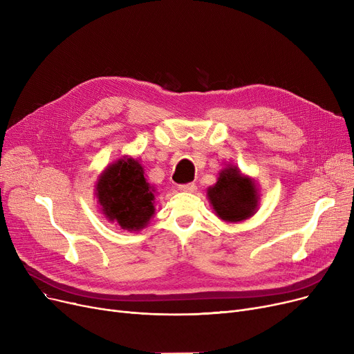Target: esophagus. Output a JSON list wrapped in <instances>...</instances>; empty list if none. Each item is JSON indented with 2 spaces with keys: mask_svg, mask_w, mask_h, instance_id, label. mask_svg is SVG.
<instances>
[{
  "mask_svg": "<svg viewBox=\"0 0 354 354\" xmlns=\"http://www.w3.org/2000/svg\"><path fill=\"white\" fill-rule=\"evenodd\" d=\"M179 191H180V192H195V191H196V185H195V183H183V185H179Z\"/></svg>",
  "mask_w": 354,
  "mask_h": 354,
  "instance_id": "34e87169",
  "label": "esophagus"
}]
</instances>
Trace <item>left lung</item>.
Instances as JSON below:
<instances>
[{
    "label": "left lung",
    "mask_w": 354,
    "mask_h": 354,
    "mask_svg": "<svg viewBox=\"0 0 354 354\" xmlns=\"http://www.w3.org/2000/svg\"><path fill=\"white\" fill-rule=\"evenodd\" d=\"M207 195L216 216L225 222L245 221L258 209L259 195L255 180L244 176L232 165L221 171Z\"/></svg>",
    "instance_id": "obj_1"
}]
</instances>
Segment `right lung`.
<instances>
[{
  "label": "right lung",
  "mask_w": 354,
  "mask_h": 354,
  "mask_svg": "<svg viewBox=\"0 0 354 354\" xmlns=\"http://www.w3.org/2000/svg\"><path fill=\"white\" fill-rule=\"evenodd\" d=\"M138 159L123 156L109 165L96 183L102 212L122 230L139 231L155 215V189L146 182Z\"/></svg>",
  "instance_id": "add662e5"
}]
</instances>
